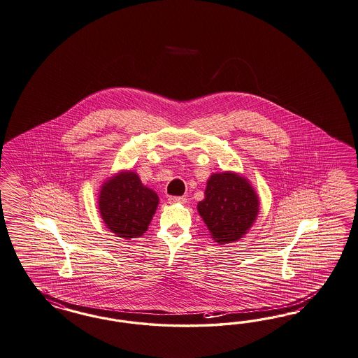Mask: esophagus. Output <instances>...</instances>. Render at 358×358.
Instances as JSON below:
<instances>
[{
    "instance_id": "esophagus-1",
    "label": "esophagus",
    "mask_w": 358,
    "mask_h": 358,
    "mask_svg": "<svg viewBox=\"0 0 358 358\" xmlns=\"http://www.w3.org/2000/svg\"><path fill=\"white\" fill-rule=\"evenodd\" d=\"M169 203H186V198L185 196H169Z\"/></svg>"
}]
</instances>
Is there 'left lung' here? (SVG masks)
<instances>
[{"instance_id":"left-lung-1","label":"left lung","mask_w":358,"mask_h":358,"mask_svg":"<svg viewBox=\"0 0 358 358\" xmlns=\"http://www.w3.org/2000/svg\"><path fill=\"white\" fill-rule=\"evenodd\" d=\"M258 207V196L246 178L225 172L211 176L198 213L215 241L222 245L240 240L249 231Z\"/></svg>"}]
</instances>
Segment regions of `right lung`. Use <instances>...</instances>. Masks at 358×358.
<instances>
[{
  "mask_svg": "<svg viewBox=\"0 0 358 358\" xmlns=\"http://www.w3.org/2000/svg\"><path fill=\"white\" fill-rule=\"evenodd\" d=\"M159 198L141 182L138 174L125 172L104 184L99 210L110 232L121 238H136L147 231Z\"/></svg>",
  "mask_w": 358,
  "mask_h": 358,
  "instance_id": "right-lung-1",
  "label": "right lung"
}]
</instances>
